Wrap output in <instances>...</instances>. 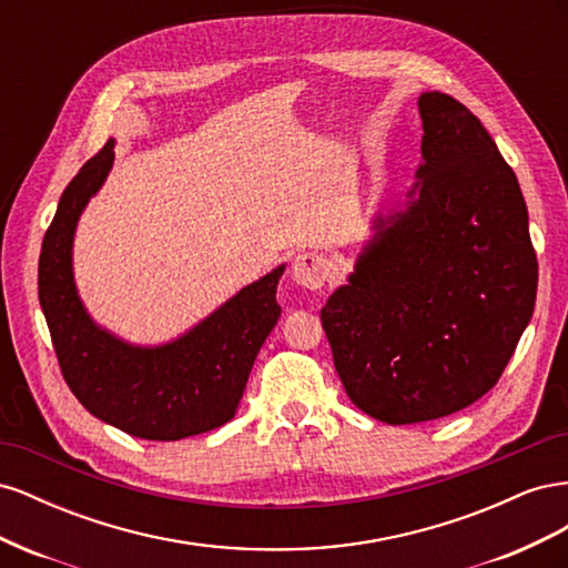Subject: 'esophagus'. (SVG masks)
<instances>
[{
	"label": "esophagus",
	"mask_w": 568,
	"mask_h": 568,
	"mask_svg": "<svg viewBox=\"0 0 568 568\" xmlns=\"http://www.w3.org/2000/svg\"><path fill=\"white\" fill-rule=\"evenodd\" d=\"M332 277V263L315 251H303L291 263V280L305 288H322Z\"/></svg>",
	"instance_id": "obj_1"
}]
</instances>
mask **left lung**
Wrapping results in <instances>:
<instances>
[{"label": "left lung", "mask_w": 568, "mask_h": 568, "mask_svg": "<svg viewBox=\"0 0 568 568\" xmlns=\"http://www.w3.org/2000/svg\"><path fill=\"white\" fill-rule=\"evenodd\" d=\"M417 106V182L374 215L348 284L320 313L348 398L393 426L486 395L538 291L526 201L493 136L448 94L424 92Z\"/></svg>", "instance_id": "8db88e82"}]
</instances>
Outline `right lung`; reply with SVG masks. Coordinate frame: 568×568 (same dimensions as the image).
Masks as SVG:
<instances>
[{
    "label": "right lung",
    "mask_w": 568,
    "mask_h": 568,
    "mask_svg": "<svg viewBox=\"0 0 568 568\" xmlns=\"http://www.w3.org/2000/svg\"><path fill=\"white\" fill-rule=\"evenodd\" d=\"M109 140L61 194L44 234L38 291L63 379L97 419L144 440H180L227 424L257 351L277 324L284 265L244 286L192 329L159 346H136L99 326L73 274L82 211L113 168Z\"/></svg>",
    "instance_id": "1"
}]
</instances>
